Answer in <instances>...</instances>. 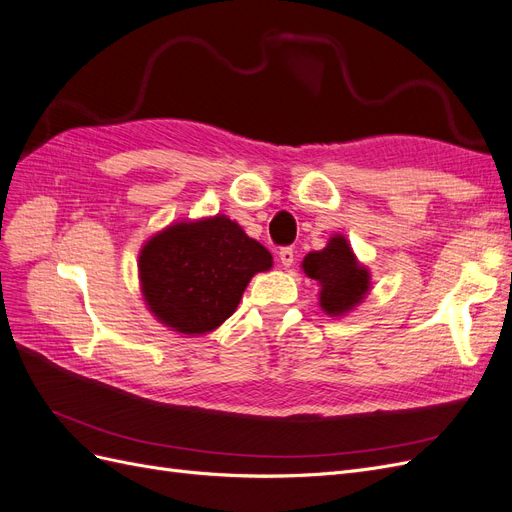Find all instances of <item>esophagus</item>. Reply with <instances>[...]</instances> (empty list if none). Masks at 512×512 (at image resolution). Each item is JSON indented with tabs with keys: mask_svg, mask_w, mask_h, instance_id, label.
<instances>
[{
	"mask_svg": "<svg viewBox=\"0 0 512 512\" xmlns=\"http://www.w3.org/2000/svg\"><path fill=\"white\" fill-rule=\"evenodd\" d=\"M278 259H280V263H283L285 268H291L293 266V259H295V251L291 249V246H283V249L278 251Z\"/></svg>",
	"mask_w": 512,
	"mask_h": 512,
	"instance_id": "1",
	"label": "esophagus"
}]
</instances>
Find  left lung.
<instances>
[{"mask_svg": "<svg viewBox=\"0 0 512 512\" xmlns=\"http://www.w3.org/2000/svg\"><path fill=\"white\" fill-rule=\"evenodd\" d=\"M302 270L317 280L321 293L319 304L329 317H342L364 302L370 291V272L357 261L344 236H332L323 251L304 257Z\"/></svg>", "mask_w": 512, "mask_h": 512, "instance_id": "left-lung-1", "label": "left lung"}]
</instances>
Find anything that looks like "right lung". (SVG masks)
Returning <instances> with one entry per match:
<instances>
[{
  "mask_svg": "<svg viewBox=\"0 0 512 512\" xmlns=\"http://www.w3.org/2000/svg\"><path fill=\"white\" fill-rule=\"evenodd\" d=\"M272 268V255L225 214L172 223L146 240L140 289L159 323L185 336L217 329L236 312L257 272Z\"/></svg>",
  "mask_w": 512,
  "mask_h": 512,
  "instance_id": "add662e5",
  "label": "right lung"
}]
</instances>
